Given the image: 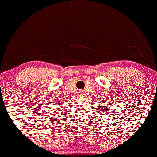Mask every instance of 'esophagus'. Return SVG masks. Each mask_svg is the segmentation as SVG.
<instances>
[{"label": "esophagus", "instance_id": "esophagus-1", "mask_svg": "<svg viewBox=\"0 0 157 157\" xmlns=\"http://www.w3.org/2000/svg\"><path fill=\"white\" fill-rule=\"evenodd\" d=\"M79 94H80V95H83L84 94L83 90H80V92H79Z\"/></svg>", "mask_w": 157, "mask_h": 157}]
</instances>
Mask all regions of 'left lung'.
Segmentation results:
<instances>
[{
	"mask_svg": "<svg viewBox=\"0 0 157 157\" xmlns=\"http://www.w3.org/2000/svg\"><path fill=\"white\" fill-rule=\"evenodd\" d=\"M101 110H105V111H107L108 110H110V107L109 106H104V107H102ZM106 114H108V113H106Z\"/></svg>",
	"mask_w": 157,
	"mask_h": 157,
	"instance_id": "8db88e82",
	"label": "left lung"
}]
</instances>
